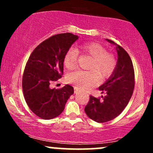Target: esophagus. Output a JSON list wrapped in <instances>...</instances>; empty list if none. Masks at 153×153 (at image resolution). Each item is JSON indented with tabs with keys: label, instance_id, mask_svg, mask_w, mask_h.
Instances as JSON below:
<instances>
[{
	"label": "esophagus",
	"instance_id": "34e87169",
	"mask_svg": "<svg viewBox=\"0 0 153 153\" xmlns=\"http://www.w3.org/2000/svg\"><path fill=\"white\" fill-rule=\"evenodd\" d=\"M74 92L75 93V94H77V93H78V88H74Z\"/></svg>",
	"mask_w": 153,
	"mask_h": 153
}]
</instances>
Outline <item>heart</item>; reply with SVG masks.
Returning <instances> with one entry per match:
<instances>
[{
	"label": "heart",
	"mask_w": 153,
	"mask_h": 153,
	"mask_svg": "<svg viewBox=\"0 0 153 153\" xmlns=\"http://www.w3.org/2000/svg\"><path fill=\"white\" fill-rule=\"evenodd\" d=\"M82 54L92 58L88 66L89 71H78L68 76V81L75 88L85 90L94 86L99 82L98 76L106 79L115 71L117 61L115 56L107 52L104 47L96 42H86L80 46ZM78 52L74 47H71L66 52L64 57V65L68 70H73L77 65Z\"/></svg>",
	"instance_id": "obj_1"
}]
</instances>
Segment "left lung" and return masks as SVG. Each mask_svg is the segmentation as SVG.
I'll use <instances>...</instances> for the list:
<instances>
[{"label":"left lung","instance_id":"left-lung-1","mask_svg":"<svg viewBox=\"0 0 153 153\" xmlns=\"http://www.w3.org/2000/svg\"><path fill=\"white\" fill-rule=\"evenodd\" d=\"M110 43L115 44L111 39ZM116 45V44H115ZM118 60L115 71L107 81L99 87L106 96L95 98L90 96L85 111L89 118L99 123L109 122L120 114L129 103L134 88V71L132 61L127 51L117 45Z\"/></svg>","mask_w":153,"mask_h":153}]
</instances>
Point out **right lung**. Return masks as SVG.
Segmentation results:
<instances>
[{
  "label": "right lung",
  "mask_w": 153,
  "mask_h": 153,
  "mask_svg": "<svg viewBox=\"0 0 153 153\" xmlns=\"http://www.w3.org/2000/svg\"><path fill=\"white\" fill-rule=\"evenodd\" d=\"M78 36L71 33L53 35L31 52L24 68L22 88L31 111L42 119H52L63 111L74 89L65 85L52 89L50 85L62 78L64 57Z\"/></svg>",
  "instance_id": "add662e5"
}]
</instances>
